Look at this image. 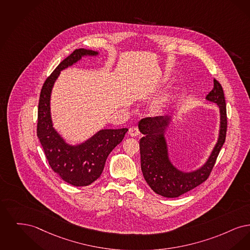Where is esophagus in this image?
<instances>
[{"label":"esophagus","mask_w":250,"mask_h":250,"mask_svg":"<svg viewBox=\"0 0 250 250\" xmlns=\"http://www.w3.org/2000/svg\"><path fill=\"white\" fill-rule=\"evenodd\" d=\"M129 134L131 137H135V136H138L140 134V131L138 130V128H136V127H130V130H129Z\"/></svg>","instance_id":"1"}]
</instances>
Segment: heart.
<instances>
[{
	"label": "heart",
	"instance_id": "obj_1",
	"mask_svg": "<svg viewBox=\"0 0 250 250\" xmlns=\"http://www.w3.org/2000/svg\"><path fill=\"white\" fill-rule=\"evenodd\" d=\"M152 109L155 113H160V112H162V110H163V104H162V103H157L156 104H154Z\"/></svg>",
	"mask_w": 250,
	"mask_h": 250
}]
</instances>
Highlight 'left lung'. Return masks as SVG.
<instances>
[{"label": "left lung", "mask_w": 250, "mask_h": 250, "mask_svg": "<svg viewBox=\"0 0 250 250\" xmlns=\"http://www.w3.org/2000/svg\"><path fill=\"white\" fill-rule=\"evenodd\" d=\"M206 100L217 104L219 111L217 142L206 162L190 171L182 170L172 162L165 132L172 116L146 118L139 121L138 128L144 134L139 143L142 172L146 183L157 194L166 198L179 197L205 182L213 169L227 131L224 92L216 79H214L213 89L207 94Z\"/></svg>", "instance_id": "obj_1"}]
</instances>
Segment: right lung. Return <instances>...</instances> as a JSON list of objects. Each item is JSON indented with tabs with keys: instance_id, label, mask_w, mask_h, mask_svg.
<instances>
[{
	"instance_id": "right-lung-1",
	"label": "right lung",
	"mask_w": 250,
	"mask_h": 250,
	"mask_svg": "<svg viewBox=\"0 0 250 250\" xmlns=\"http://www.w3.org/2000/svg\"><path fill=\"white\" fill-rule=\"evenodd\" d=\"M100 52L79 48L63 60L43 84L38 104L37 136L52 170L67 183L84 187L101 176L110 152L121 143L127 128L102 129L85 141L70 144L55 129L51 116V93L61 72L75 65L85 57Z\"/></svg>"
}]
</instances>
